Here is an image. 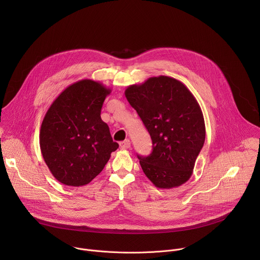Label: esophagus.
Returning a JSON list of instances; mask_svg holds the SVG:
<instances>
[{
	"mask_svg": "<svg viewBox=\"0 0 260 260\" xmlns=\"http://www.w3.org/2000/svg\"><path fill=\"white\" fill-rule=\"evenodd\" d=\"M119 146H120L121 149H127V148L131 147V141H129L128 139H126V140L120 142V143H119Z\"/></svg>",
	"mask_w": 260,
	"mask_h": 260,
	"instance_id": "esophagus-1",
	"label": "esophagus"
}]
</instances>
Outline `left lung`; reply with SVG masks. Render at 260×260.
<instances>
[{
  "label": "left lung",
  "mask_w": 260,
  "mask_h": 260,
  "mask_svg": "<svg viewBox=\"0 0 260 260\" xmlns=\"http://www.w3.org/2000/svg\"><path fill=\"white\" fill-rule=\"evenodd\" d=\"M152 140L149 156H139L146 177L156 187L170 189L187 182L204 146L206 127L202 109L181 81L158 76L124 91Z\"/></svg>",
  "instance_id": "1"
}]
</instances>
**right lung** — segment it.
<instances>
[{
    "instance_id": "obj_1",
    "label": "right lung",
    "mask_w": 260,
    "mask_h": 260,
    "mask_svg": "<svg viewBox=\"0 0 260 260\" xmlns=\"http://www.w3.org/2000/svg\"><path fill=\"white\" fill-rule=\"evenodd\" d=\"M111 88L83 79L53 101L40 129V149L53 177L68 186H83L104 169L118 148L101 110Z\"/></svg>"
}]
</instances>
